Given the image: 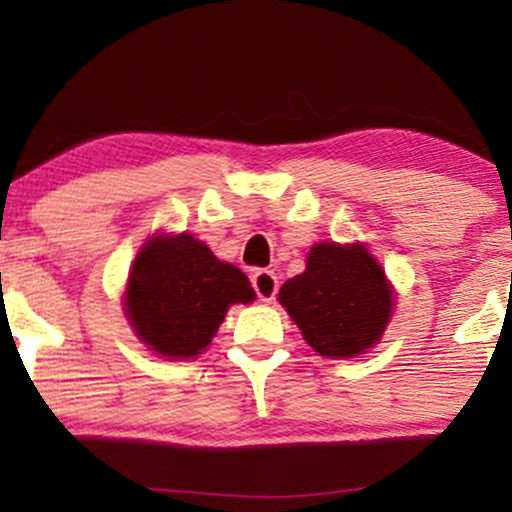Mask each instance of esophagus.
Instances as JSON below:
<instances>
[{
	"instance_id": "34e87169",
	"label": "esophagus",
	"mask_w": 512,
	"mask_h": 512,
	"mask_svg": "<svg viewBox=\"0 0 512 512\" xmlns=\"http://www.w3.org/2000/svg\"><path fill=\"white\" fill-rule=\"evenodd\" d=\"M250 281H252V286H255L260 301H264V303L274 301L276 289H279V281H276L274 272H269V269H257V272H252Z\"/></svg>"
}]
</instances>
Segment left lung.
I'll list each match as a JSON object with an SVG mask.
<instances>
[{
    "label": "left lung",
    "instance_id": "1",
    "mask_svg": "<svg viewBox=\"0 0 512 512\" xmlns=\"http://www.w3.org/2000/svg\"><path fill=\"white\" fill-rule=\"evenodd\" d=\"M279 303L317 354L351 358L380 342L395 296L363 245L317 243L305 272L281 286Z\"/></svg>",
    "mask_w": 512,
    "mask_h": 512
}]
</instances>
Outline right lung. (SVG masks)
Masks as SVG:
<instances>
[{"mask_svg": "<svg viewBox=\"0 0 512 512\" xmlns=\"http://www.w3.org/2000/svg\"><path fill=\"white\" fill-rule=\"evenodd\" d=\"M248 276L216 260L190 233L154 236L129 272L125 313L137 337L166 358H190L211 344L233 303H252Z\"/></svg>", "mask_w": 512, "mask_h": 512, "instance_id": "add662e5", "label": "right lung"}]
</instances>
